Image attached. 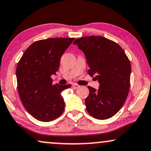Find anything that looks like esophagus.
Returning <instances> with one entry per match:
<instances>
[{"mask_svg": "<svg viewBox=\"0 0 151 151\" xmlns=\"http://www.w3.org/2000/svg\"><path fill=\"white\" fill-rule=\"evenodd\" d=\"M72 88H73V89H77V88H78L79 87V86L78 85V84H76V83H74L72 84Z\"/></svg>", "mask_w": 151, "mask_h": 151, "instance_id": "1", "label": "esophagus"}]
</instances>
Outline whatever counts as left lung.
<instances>
[{
  "label": "left lung",
  "instance_id": "8db88e82",
  "mask_svg": "<svg viewBox=\"0 0 151 151\" xmlns=\"http://www.w3.org/2000/svg\"><path fill=\"white\" fill-rule=\"evenodd\" d=\"M73 43L86 56L88 74L99 83L98 90L88 87L86 110L95 119H109L121 109L128 96L131 73L129 59L121 46L101 36L79 38Z\"/></svg>",
  "mask_w": 151,
  "mask_h": 151
}]
</instances>
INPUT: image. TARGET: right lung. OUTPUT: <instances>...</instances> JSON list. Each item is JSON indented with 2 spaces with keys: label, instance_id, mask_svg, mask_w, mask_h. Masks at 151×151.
<instances>
[{
  "label": "right lung",
  "instance_id": "right-lung-1",
  "mask_svg": "<svg viewBox=\"0 0 151 151\" xmlns=\"http://www.w3.org/2000/svg\"><path fill=\"white\" fill-rule=\"evenodd\" d=\"M74 38H51L35 41L27 48L18 63L17 88L27 111L41 122L55 120L63 113L65 102L61 92L71 85L52 84L51 76Z\"/></svg>",
  "mask_w": 151,
  "mask_h": 151
}]
</instances>
